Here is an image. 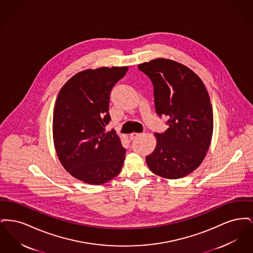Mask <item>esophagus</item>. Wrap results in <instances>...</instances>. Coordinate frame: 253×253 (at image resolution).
Wrapping results in <instances>:
<instances>
[{
    "instance_id": "34e87169",
    "label": "esophagus",
    "mask_w": 253,
    "mask_h": 253,
    "mask_svg": "<svg viewBox=\"0 0 253 253\" xmlns=\"http://www.w3.org/2000/svg\"><path fill=\"white\" fill-rule=\"evenodd\" d=\"M139 135H140V133H138V132H132V133H130L129 137H130V139H135Z\"/></svg>"
}]
</instances>
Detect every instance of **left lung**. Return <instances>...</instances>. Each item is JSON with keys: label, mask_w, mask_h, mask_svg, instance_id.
Instances as JSON below:
<instances>
[{"label": "left lung", "mask_w": 253, "mask_h": 253, "mask_svg": "<svg viewBox=\"0 0 253 253\" xmlns=\"http://www.w3.org/2000/svg\"><path fill=\"white\" fill-rule=\"evenodd\" d=\"M154 84L156 110L169 118L164 133L146 157L150 169L163 178H182L203 162L213 132V113L201 79L186 65L158 58L138 64Z\"/></svg>", "instance_id": "8db88e82"}]
</instances>
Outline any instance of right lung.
I'll return each instance as SVG.
<instances>
[{
  "instance_id": "add662e5",
  "label": "right lung",
  "mask_w": 253,
  "mask_h": 253,
  "mask_svg": "<svg viewBox=\"0 0 253 253\" xmlns=\"http://www.w3.org/2000/svg\"><path fill=\"white\" fill-rule=\"evenodd\" d=\"M128 66L100 67L77 73L61 87L53 113V140L59 160L72 176L91 185L116 177L125 149L111 120L110 93Z\"/></svg>"
}]
</instances>
